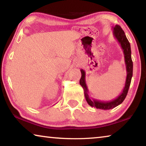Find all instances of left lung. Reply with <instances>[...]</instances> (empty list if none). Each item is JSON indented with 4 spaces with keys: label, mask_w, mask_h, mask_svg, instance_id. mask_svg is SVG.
<instances>
[{
    "label": "left lung",
    "mask_w": 146,
    "mask_h": 146,
    "mask_svg": "<svg viewBox=\"0 0 146 146\" xmlns=\"http://www.w3.org/2000/svg\"><path fill=\"white\" fill-rule=\"evenodd\" d=\"M113 34L114 37L117 39L118 43L120 44L121 48L122 49L123 55H124L125 64L126 66V72L127 76L125 79V86L123 88L122 92L120 93L118 97L110 101H100L93 98H91L89 95L88 86L86 83V72L85 71L81 69V78L80 79V84L84 89V96L86 100L88 103V104L91 107L96 108L97 109H100L103 110H111L118 105H120L126 97V95L129 90V88L131 81V78L133 76V62L131 59V46L129 42L125 36L124 31L119 26H116L115 28H113Z\"/></svg>",
    "instance_id": "8db88e82"
}]
</instances>
